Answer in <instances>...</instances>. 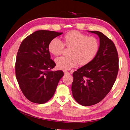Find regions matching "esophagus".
Returning a JSON list of instances; mask_svg holds the SVG:
<instances>
[{
  "label": "esophagus",
  "instance_id": "obj_1",
  "mask_svg": "<svg viewBox=\"0 0 130 130\" xmlns=\"http://www.w3.org/2000/svg\"><path fill=\"white\" fill-rule=\"evenodd\" d=\"M64 72V74L66 75V74H69L70 73L69 72H67V71H64L63 72Z\"/></svg>",
  "mask_w": 130,
  "mask_h": 130
}]
</instances>
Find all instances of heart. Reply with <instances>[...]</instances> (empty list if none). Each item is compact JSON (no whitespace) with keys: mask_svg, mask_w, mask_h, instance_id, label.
I'll use <instances>...</instances> for the list:
<instances>
[{"mask_svg":"<svg viewBox=\"0 0 130 130\" xmlns=\"http://www.w3.org/2000/svg\"><path fill=\"white\" fill-rule=\"evenodd\" d=\"M64 46L71 48L69 57L61 56L55 59L57 67L61 70H67L75 67L77 63L85 66L91 62L99 49V43L93 36L72 31L63 37V42L58 38H54L49 43V52L55 56L61 55Z\"/></svg>","mask_w":130,"mask_h":130,"instance_id":"1","label":"heart"}]
</instances>
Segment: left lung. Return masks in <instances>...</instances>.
Masks as SVG:
<instances>
[{"label": "left lung", "instance_id": "1", "mask_svg": "<svg viewBox=\"0 0 130 130\" xmlns=\"http://www.w3.org/2000/svg\"><path fill=\"white\" fill-rule=\"evenodd\" d=\"M100 38L99 49L87 64L73 74V96L82 106L99 103L107 95L115 84L119 69L118 54L114 43L98 31H88Z\"/></svg>", "mask_w": 130, "mask_h": 130}]
</instances>
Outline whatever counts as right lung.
<instances>
[{"mask_svg": "<svg viewBox=\"0 0 130 130\" xmlns=\"http://www.w3.org/2000/svg\"><path fill=\"white\" fill-rule=\"evenodd\" d=\"M63 32L38 30L26 37L19 46L15 70L18 83L24 96L34 103L42 104L52 98L62 70L51 71L56 66L48 49L50 42Z\"/></svg>", "mask_w": 130, "mask_h": 130, "instance_id": "right-lung-1", "label": "right lung"}]
</instances>
